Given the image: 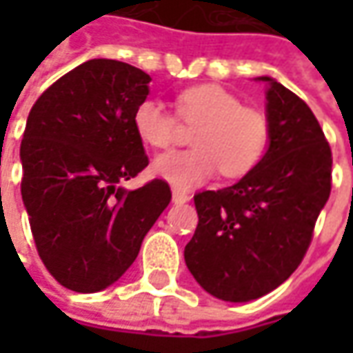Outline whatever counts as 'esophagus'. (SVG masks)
Wrapping results in <instances>:
<instances>
[{
    "mask_svg": "<svg viewBox=\"0 0 353 353\" xmlns=\"http://www.w3.org/2000/svg\"><path fill=\"white\" fill-rule=\"evenodd\" d=\"M190 196L186 194V192H181V190H172V202L174 204H184V202H188Z\"/></svg>",
    "mask_w": 353,
    "mask_h": 353,
    "instance_id": "34e87169",
    "label": "esophagus"
}]
</instances>
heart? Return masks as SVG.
I'll use <instances>...</instances> for the list:
<instances>
[{"instance_id": "heart-1", "label": "heart", "mask_w": 353, "mask_h": 353, "mask_svg": "<svg viewBox=\"0 0 353 353\" xmlns=\"http://www.w3.org/2000/svg\"><path fill=\"white\" fill-rule=\"evenodd\" d=\"M176 112L186 125H198L190 151H170L153 161V172L174 188L188 190L210 181L220 170L239 179L263 159L269 121L263 112L243 105L218 84H196L176 96ZM133 129L145 145L167 149L176 141L179 123L165 103L147 98L133 112Z\"/></svg>"}]
</instances>
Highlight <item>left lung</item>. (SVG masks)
<instances>
[{"instance_id": "8db88e82", "label": "left lung", "mask_w": 353, "mask_h": 353, "mask_svg": "<svg viewBox=\"0 0 353 353\" xmlns=\"http://www.w3.org/2000/svg\"><path fill=\"white\" fill-rule=\"evenodd\" d=\"M265 82L269 147L253 170L194 196L198 225L184 248L192 277L230 303L259 299L294 273L332 188V151L319 119L271 76Z\"/></svg>"}]
</instances>
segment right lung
Returning <instances> with one entry per match:
<instances>
[{
	"label": "right lung",
	"mask_w": 353,
	"mask_h": 353,
	"mask_svg": "<svg viewBox=\"0 0 353 353\" xmlns=\"http://www.w3.org/2000/svg\"><path fill=\"white\" fill-rule=\"evenodd\" d=\"M149 82L128 62L92 59L59 78L29 112L21 196L39 257L70 291L114 285L169 206L165 181L121 186L149 165L133 129Z\"/></svg>",
	"instance_id": "right-lung-1"
}]
</instances>
